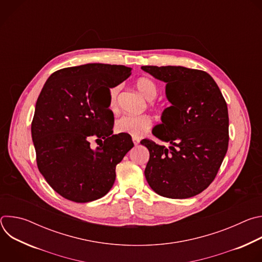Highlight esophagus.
<instances>
[{
    "instance_id": "1",
    "label": "esophagus",
    "mask_w": 262,
    "mask_h": 262,
    "mask_svg": "<svg viewBox=\"0 0 262 262\" xmlns=\"http://www.w3.org/2000/svg\"><path fill=\"white\" fill-rule=\"evenodd\" d=\"M133 142H134L135 146H138V145H139V143H140V140H139L138 138H133Z\"/></svg>"
}]
</instances>
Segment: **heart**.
Here are the masks:
<instances>
[{
  "mask_svg": "<svg viewBox=\"0 0 262 262\" xmlns=\"http://www.w3.org/2000/svg\"><path fill=\"white\" fill-rule=\"evenodd\" d=\"M136 87L139 92L149 100V105L156 106L154 99L158 95V87L156 83L148 78H140L136 81ZM119 92V86H114L108 90V107L112 111L118 108L117 96ZM152 126V118L147 115H123L115 121V132L118 134H126L134 138H140L144 136Z\"/></svg>",
  "mask_w": 262,
  "mask_h": 262,
  "instance_id": "obj_1",
  "label": "heart"
}]
</instances>
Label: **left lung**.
I'll return each instance as SVG.
<instances>
[{"mask_svg":"<svg viewBox=\"0 0 262 262\" xmlns=\"http://www.w3.org/2000/svg\"><path fill=\"white\" fill-rule=\"evenodd\" d=\"M164 81L171 105L163 112L154 135L171 146L151 140L141 144L149 150L145 177L159 195L185 199L203 192L215 178L229 142L225 98L203 70L182 66H142Z\"/></svg>","mask_w":262,"mask_h":262,"instance_id":"left-lung-1","label":"left lung"}]
</instances>
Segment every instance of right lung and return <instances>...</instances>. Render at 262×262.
<instances>
[{
	"label": "right lung",
	"instance_id": "1",
	"mask_svg": "<svg viewBox=\"0 0 262 262\" xmlns=\"http://www.w3.org/2000/svg\"><path fill=\"white\" fill-rule=\"evenodd\" d=\"M132 73L124 65L92 63L54 72L46 82L31 125L37 166L54 191L85 203L114 184L116 166L134 146L128 135H113V112L98 101ZM100 146L92 149L90 140Z\"/></svg>",
	"mask_w": 262,
	"mask_h": 262
}]
</instances>
